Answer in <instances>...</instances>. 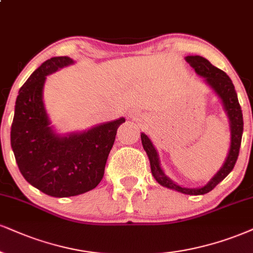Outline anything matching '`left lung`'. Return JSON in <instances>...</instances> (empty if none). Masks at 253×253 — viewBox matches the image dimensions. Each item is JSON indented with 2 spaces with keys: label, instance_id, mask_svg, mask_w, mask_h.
Returning a JSON list of instances; mask_svg holds the SVG:
<instances>
[{
  "label": "left lung",
  "instance_id": "left-lung-1",
  "mask_svg": "<svg viewBox=\"0 0 253 253\" xmlns=\"http://www.w3.org/2000/svg\"><path fill=\"white\" fill-rule=\"evenodd\" d=\"M185 60L195 69L196 73L204 79L208 85H210V88L214 90V92L217 93L218 97L222 101L224 109H225L227 114V117H229L230 131H231V143H230L229 154H227V157L225 162H224L223 167L218 170V172L214 174L212 178L209 180L207 185L197 189L183 188V186H179L178 184L172 182L164 173V171L162 170L158 154L156 151L152 142L149 139V137L145 133H141V139L143 148H144L146 155L149 157V161H150L151 172L154 178L162 186H165V188L176 190V191L185 193V195L197 196L210 192L211 190L214 189V186L217 184L222 182L227 174L232 171L237 162V158H238L239 149H241L243 126H244V123H243L242 108L239 105L235 85H233L231 79L223 70L213 67L207 58L202 57V56H186Z\"/></svg>",
  "mask_w": 253,
  "mask_h": 253
}]
</instances>
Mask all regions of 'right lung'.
<instances>
[{
	"label": "right lung",
	"instance_id": "obj_1",
	"mask_svg": "<svg viewBox=\"0 0 253 253\" xmlns=\"http://www.w3.org/2000/svg\"><path fill=\"white\" fill-rule=\"evenodd\" d=\"M74 61L52 57L40 65L21 86L15 104L10 143L22 176L52 197H70L95 189L103 178L118 126L126 118L108 122L88 131L57 135L43 103L49 74Z\"/></svg>",
	"mask_w": 253,
	"mask_h": 253
}]
</instances>
